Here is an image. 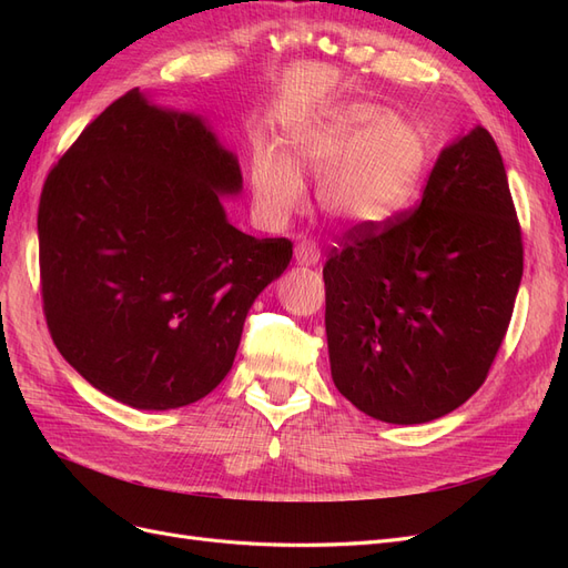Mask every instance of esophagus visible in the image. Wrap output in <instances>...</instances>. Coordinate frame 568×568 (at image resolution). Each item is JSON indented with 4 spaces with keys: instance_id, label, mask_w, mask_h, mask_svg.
Masks as SVG:
<instances>
[{
    "instance_id": "34e87169",
    "label": "esophagus",
    "mask_w": 568,
    "mask_h": 568,
    "mask_svg": "<svg viewBox=\"0 0 568 568\" xmlns=\"http://www.w3.org/2000/svg\"><path fill=\"white\" fill-rule=\"evenodd\" d=\"M294 255H296V261L301 265H315V263H320V248H317L315 242H311V239H301V242L296 244Z\"/></svg>"
}]
</instances>
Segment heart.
I'll return each instance as SVG.
<instances>
[{
	"label": "heart",
	"instance_id": "heart-1",
	"mask_svg": "<svg viewBox=\"0 0 568 568\" xmlns=\"http://www.w3.org/2000/svg\"><path fill=\"white\" fill-rule=\"evenodd\" d=\"M426 163L419 130L365 101H346L288 134V156L257 146L251 189L270 225H282L305 199L301 173L317 175L322 213L346 227H374L403 211Z\"/></svg>",
	"mask_w": 568,
	"mask_h": 568
}]
</instances>
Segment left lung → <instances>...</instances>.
Returning <instances> with one entry per match:
<instances>
[{
    "label": "left lung",
    "instance_id": "8db88e82",
    "mask_svg": "<svg viewBox=\"0 0 568 568\" xmlns=\"http://www.w3.org/2000/svg\"><path fill=\"white\" fill-rule=\"evenodd\" d=\"M324 274L332 379L365 415L424 424L467 403L524 274L505 163L486 128L443 149L417 209L338 236Z\"/></svg>",
    "mask_w": 568,
    "mask_h": 568
}]
</instances>
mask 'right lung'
I'll return each mask as SVG.
<instances>
[{
  "label": "right lung",
  "mask_w": 568,
  "mask_h": 568,
  "mask_svg": "<svg viewBox=\"0 0 568 568\" xmlns=\"http://www.w3.org/2000/svg\"><path fill=\"white\" fill-rule=\"evenodd\" d=\"M242 170L192 113L130 90L49 170L38 209L40 288L59 353L136 409L201 400L227 372L288 239H255L220 194Z\"/></svg>",
  "instance_id": "obj_1"
}]
</instances>
